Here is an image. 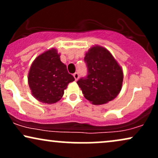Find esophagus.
Returning a JSON list of instances; mask_svg holds the SVG:
<instances>
[{"label":"esophagus","mask_w":158,"mask_h":158,"mask_svg":"<svg viewBox=\"0 0 158 158\" xmlns=\"http://www.w3.org/2000/svg\"><path fill=\"white\" fill-rule=\"evenodd\" d=\"M73 77L74 79H75L76 81L78 80V79H79V73H75L73 74Z\"/></svg>","instance_id":"esophagus-1"}]
</instances>
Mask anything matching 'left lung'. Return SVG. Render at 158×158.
Masks as SVG:
<instances>
[{
  "label": "left lung",
  "mask_w": 158,
  "mask_h": 158,
  "mask_svg": "<svg viewBox=\"0 0 158 158\" xmlns=\"http://www.w3.org/2000/svg\"><path fill=\"white\" fill-rule=\"evenodd\" d=\"M88 76L78 80L85 99L94 105L106 104L117 97L123 86V72L112 54L95 45L85 53Z\"/></svg>",
  "instance_id": "1"
}]
</instances>
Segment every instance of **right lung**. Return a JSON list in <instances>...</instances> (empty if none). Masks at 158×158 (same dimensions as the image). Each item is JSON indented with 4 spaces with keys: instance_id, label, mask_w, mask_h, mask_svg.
<instances>
[{
    "instance_id": "add662e5",
    "label": "right lung",
    "mask_w": 158,
    "mask_h": 158,
    "mask_svg": "<svg viewBox=\"0 0 158 158\" xmlns=\"http://www.w3.org/2000/svg\"><path fill=\"white\" fill-rule=\"evenodd\" d=\"M74 80L55 48L37 56L28 73V84L32 96L39 102L48 104L60 100L69 83Z\"/></svg>"
}]
</instances>
